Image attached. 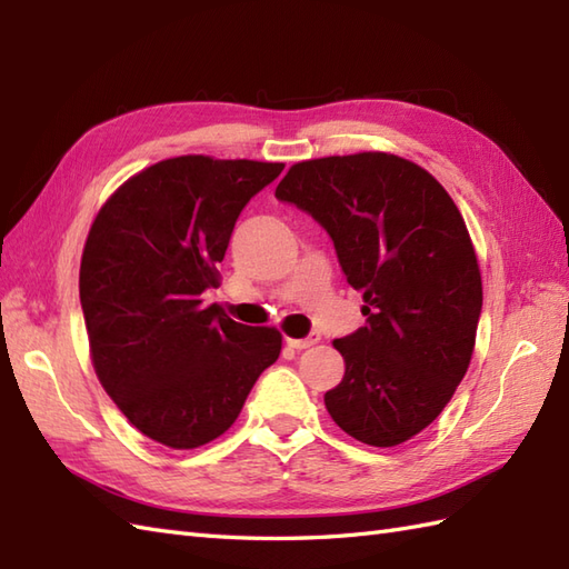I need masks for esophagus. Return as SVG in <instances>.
<instances>
[{"label": "esophagus", "instance_id": "34e87169", "mask_svg": "<svg viewBox=\"0 0 569 569\" xmlns=\"http://www.w3.org/2000/svg\"><path fill=\"white\" fill-rule=\"evenodd\" d=\"M320 340V335L318 332H310L308 337H300V340H293V337H286V345L288 347H293V349H308V347H312Z\"/></svg>", "mask_w": 569, "mask_h": 569}]
</instances>
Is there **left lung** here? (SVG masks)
I'll return each instance as SVG.
<instances>
[{"mask_svg": "<svg viewBox=\"0 0 569 569\" xmlns=\"http://www.w3.org/2000/svg\"><path fill=\"white\" fill-rule=\"evenodd\" d=\"M276 198L330 234L365 328L335 340L345 377L325 393L355 440L393 447L442 413L465 379L481 316V276L447 190L393 153L296 163Z\"/></svg>", "mask_w": 569, "mask_h": 569, "instance_id": "left-lung-1", "label": "left lung"}]
</instances>
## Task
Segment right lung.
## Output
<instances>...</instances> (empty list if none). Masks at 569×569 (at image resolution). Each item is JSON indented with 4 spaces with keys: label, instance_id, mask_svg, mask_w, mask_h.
I'll return each mask as SVG.
<instances>
[{
    "label": "right lung",
    "instance_id": "right-lung-1",
    "mask_svg": "<svg viewBox=\"0 0 569 569\" xmlns=\"http://www.w3.org/2000/svg\"><path fill=\"white\" fill-rule=\"evenodd\" d=\"M281 171L178 156L129 178L90 227L80 306L94 371L131 426L173 450L220 438L281 355L278 330L202 306L241 210Z\"/></svg>",
    "mask_w": 569,
    "mask_h": 569
}]
</instances>
